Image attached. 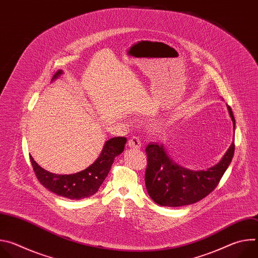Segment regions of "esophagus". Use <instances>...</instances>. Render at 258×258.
Instances as JSON below:
<instances>
[{"instance_id": "obj_1", "label": "esophagus", "mask_w": 258, "mask_h": 258, "mask_svg": "<svg viewBox=\"0 0 258 258\" xmlns=\"http://www.w3.org/2000/svg\"><path fill=\"white\" fill-rule=\"evenodd\" d=\"M128 146L133 149H140L142 147V141L137 137H133L128 140Z\"/></svg>"}]
</instances>
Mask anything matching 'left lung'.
I'll return each mask as SVG.
<instances>
[{
	"label": "left lung",
	"instance_id": "obj_1",
	"mask_svg": "<svg viewBox=\"0 0 258 258\" xmlns=\"http://www.w3.org/2000/svg\"><path fill=\"white\" fill-rule=\"evenodd\" d=\"M229 114L235 131V117L229 105ZM235 144L232 142L220 161L206 170H191L176 164L167 154L164 145L150 143L146 147L148 166L146 168V189L151 199L161 205L178 207L200 201L210 194L234 156Z\"/></svg>",
	"mask_w": 258,
	"mask_h": 258
}]
</instances>
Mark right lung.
I'll return each instance as SVG.
<instances>
[{
    "label": "right lung",
    "mask_w": 258,
    "mask_h": 258,
    "mask_svg": "<svg viewBox=\"0 0 258 258\" xmlns=\"http://www.w3.org/2000/svg\"><path fill=\"white\" fill-rule=\"evenodd\" d=\"M63 73H55L52 82ZM126 138L115 137L105 142L103 149L96 161L88 168L72 174H56L45 170L30 156V161L36 177L49 191L68 199H84L93 196L100 188L109 173L116 156L124 150Z\"/></svg>",
    "instance_id": "obj_1"
}]
</instances>
